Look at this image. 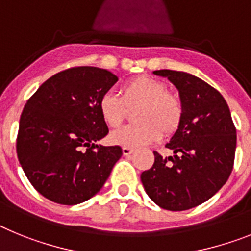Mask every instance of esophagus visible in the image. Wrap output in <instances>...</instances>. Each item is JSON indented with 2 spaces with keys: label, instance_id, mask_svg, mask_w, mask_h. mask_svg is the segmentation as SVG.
<instances>
[{
  "label": "esophagus",
  "instance_id": "obj_1",
  "mask_svg": "<svg viewBox=\"0 0 251 251\" xmlns=\"http://www.w3.org/2000/svg\"><path fill=\"white\" fill-rule=\"evenodd\" d=\"M134 151H135V150L131 149V148H125V147L123 148V154H124V155H125V156L131 155V154H132V152H134Z\"/></svg>",
  "mask_w": 251,
  "mask_h": 251
}]
</instances>
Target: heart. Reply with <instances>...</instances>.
Masks as SVG:
<instances>
[{"label":"heart","instance_id":"heart-1","mask_svg":"<svg viewBox=\"0 0 251 251\" xmlns=\"http://www.w3.org/2000/svg\"><path fill=\"white\" fill-rule=\"evenodd\" d=\"M132 110V121L110 135V141L125 148H140L171 136L182 123L183 106L162 80L141 75L127 80L120 88V97L106 93L100 99L99 110L103 123L117 128Z\"/></svg>","mask_w":251,"mask_h":251}]
</instances>
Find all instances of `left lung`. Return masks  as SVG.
<instances>
[{"instance_id": "8db88e82", "label": "left lung", "mask_w": 251, "mask_h": 251, "mask_svg": "<svg viewBox=\"0 0 251 251\" xmlns=\"http://www.w3.org/2000/svg\"><path fill=\"white\" fill-rule=\"evenodd\" d=\"M179 92L183 117L165 148L173 156L154 151L155 162L140 178L148 196L159 207L184 211L210 200L226 183L234 167L235 128L221 93L186 72L160 69Z\"/></svg>"}]
</instances>
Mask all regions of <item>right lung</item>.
<instances>
[{
	"instance_id": "obj_1",
	"label": "right lung",
	"mask_w": 251,
	"mask_h": 251,
	"mask_svg": "<svg viewBox=\"0 0 251 251\" xmlns=\"http://www.w3.org/2000/svg\"><path fill=\"white\" fill-rule=\"evenodd\" d=\"M117 77L97 67H75L45 80L26 102L17 158L34 188L50 201L78 204L99 193L123 155L97 144L108 134L99 110Z\"/></svg>"
}]
</instances>
